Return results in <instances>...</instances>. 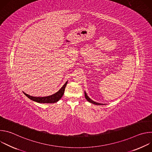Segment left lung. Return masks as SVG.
Wrapping results in <instances>:
<instances>
[{"mask_svg": "<svg viewBox=\"0 0 152 152\" xmlns=\"http://www.w3.org/2000/svg\"><path fill=\"white\" fill-rule=\"evenodd\" d=\"M85 98H86V99L89 102H90V103H93V104H97V105H102V104H103L102 103H97V102H94V101H93V100H92L88 96V95L86 94V92L85 91Z\"/></svg>", "mask_w": 152, "mask_h": 152, "instance_id": "8db88e82", "label": "left lung"}]
</instances>
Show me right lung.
<instances>
[{
	"instance_id": "1",
	"label": "right lung",
	"mask_w": 152,
	"mask_h": 152,
	"mask_svg": "<svg viewBox=\"0 0 152 152\" xmlns=\"http://www.w3.org/2000/svg\"><path fill=\"white\" fill-rule=\"evenodd\" d=\"M67 81L65 84L62 86L61 88L56 93H55L54 94H52L51 96H47V97H33L31 96H29L27 94H26L25 93L23 92V93L25 94V95L26 96H27L29 99H30L31 100L37 102L38 103H55L57 102L63 96L64 93V91H65V88H66V86L67 85Z\"/></svg>"
}]
</instances>
